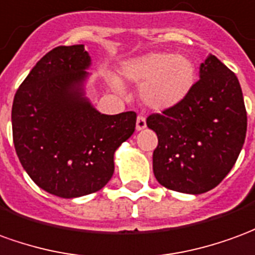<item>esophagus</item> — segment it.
I'll return each instance as SVG.
<instances>
[{"label": "esophagus", "instance_id": "esophagus-1", "mask_svg": "<svg viewBox=\"0 0 255 255\" xmlns=\"http://www.w3.org/2000/svg\"><path fill=\"white\" fill-rule=\"evenodd\" d=\"M145 128H147L145 118H144L142 115H138V117H137V121H136V129L140 131V130H142V129H145Z\"/></svg>", "mask_w": 255, "mask_h": 255}]
</instances>
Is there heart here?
Returning a JSON list of instances; mask_svg holds the SVG:
<instances>
[{
    "label": "heart",
    "instance_id": "heart-1",
    "mask_svg": "<svg viewBox=\"0 0 255 255\" xmlns=\"http://www.w3.org/2000/svg\"><path fill=\"white\" fill-rule=\"evenodd\" d=\"M125 81L140 86L142 104L153 111H166L181 104L196 84V67L185 55L149 52L125 61L121 67ZM111 85L121 92L117 79Z\"/></svg>",
    "mask_w": 255,
    "mask_h": 255
}]
</instances>
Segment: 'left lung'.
Masks as SVG:
<instances>
[{"label": "left lung", "instance_id": "obj_1", "mask_svg": "<svg viewBox=\"0 0 255 255\" xmlns=\"http://www.w3.org/2000/svg\"><path fill=\"white\" fill-rule=\"evenodd\" d=\"M155 178L182 194H205L227 177L245 144L247 115L238 77L214 55L199 67V81L177 107L153 114Z\"/></svg>", "mask_w": 255, "mask_h": 255}]
</instances>
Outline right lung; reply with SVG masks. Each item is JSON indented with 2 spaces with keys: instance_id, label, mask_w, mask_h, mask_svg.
<instances>
[{
  "instance_id": "right-lung-1",
  "label": "right lung",
  "mask_w": 255,
  "mask_h": 255,
  "mask_svg": "<svg viewBox=\"0 0 255 255\" xmlns=\"http://www.w3.org/2000/svg\"><path fill=\"white\" fill-rule=\"evenodd\" d=\"M92 59L84 45L57 46L32 67L12 106L13 144L39 188L73 199L97 192L114 155L133 134L136 113L107 115L86 96Z\"/></svg>"
}]
</instances>
